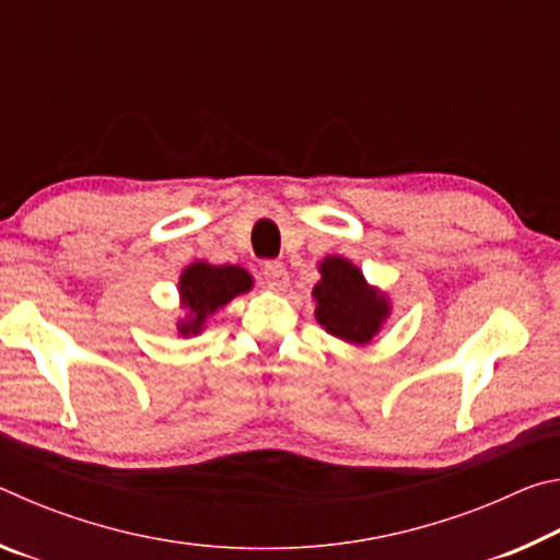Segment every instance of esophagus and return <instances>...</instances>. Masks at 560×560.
<instances>
[{"label":"esophagus","instance_id":"esophagus-1","mask_svg":"<svg viewBox=\"0 0 560 560\" xmlns=\"http://www.w3.org/2000/svg\"><path fill=\"white\" fill-rule=\"evenodd\" d=\"M264 287L271 291H283L289 287V271L279 261L264 264Z\"/></svg>","mask_w":560,"mask_h":560}]
</instances>
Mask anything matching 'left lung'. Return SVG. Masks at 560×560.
I'll return each instance as SVG.
<instances>
[{
  "mask_svg": "<svg viewBox=\"0 0 560 560\" xmlns=\"http://www.w3.org/2000/svg\"><path fill=\"white\" fill-rule=\"evenodd\" d=\"M318 273L311 296L316 301L314 314L320 328L348 346L373 343L393 316L390 296L340 254L320 259Z\"/></svg>",
  "mask_w": 560,
  "mask_h": 560,
  "instance_id": "1",
  "label": "left lung"
}]
</instances>
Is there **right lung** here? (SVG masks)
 Instances as JSON below:
<instances>
[{"instance_id":"right-lung-1","label":"right lung","mask_w":560,"mask_h":560,"mask_svg":"<svg viewBox=\"0 0 560 560\" xmlns=\"http://www.w3.org/2000/svg\"><path fill=\"white\" fill-rule=\"evenodd\" d=\"M252 289L254 277L236 264H210L205 259L187 264L177 279L179 308L185 316L175 320V334L179 338L200 336L217 311Z\"/></svg>"}]
</instances>
